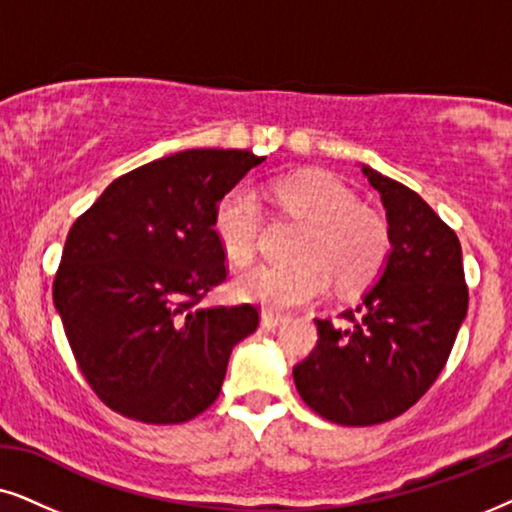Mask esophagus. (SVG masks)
<instances>
[{"label":"esophagus","mask_w":512,"mask_h":512,"mask_svg":"<svg viewBox=\"0 0 512 512\" xmlns=\"http://www.w3.org/2000/svg\"><path fill=\"white\" fill-rule=\"evenodd\" d=\"M288 316H283V313H274V311H262V325L269 327V330H274V327L283 325Z\"/></svg>","instance_id":"esophagus-1"}]
</instances>
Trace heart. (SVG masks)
<instances>
[{"instance_id": "obj_1", "label": "heart", "mask_w": 512, "mask_h": 512, "mask_svg": "<svg viewBox=\"0 0 512 512\" xmlns=\"http://www.w3.org/2000/svg\"><path fill=\"white\" fill-rule=\"evenodd\" d=\"M267 192L278 213L302 224L295 264H262L234 281L238 299L269 309H297L323 297L330 281L358 290L377 278L391 252V227L379 210L358 203L335 175L304 170L276 177ZM213 229L234 267L255 260L264 231V210L250 187L229 189L217 203Z\"/></svg>"}]
</instances>
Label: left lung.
Listing matches in <instances>:
<instances>
[{"label":"left lung","instance_id":"1","mask_svg":"<svg viewBox=\"0 0 512 512\" xmlns=\"http://www.w3.org/2000/svg\"><path fill=\"white\" fill-rule=\"evenodd\" d=\"M391 227L384 274L339 323L316 318L318 342L292 377L313 412L374 426L410 410L438 379L468 311L461 243L410 187L363 166Z\"/></svg>","mask_w":512,"mask_h":512}]
</instances>
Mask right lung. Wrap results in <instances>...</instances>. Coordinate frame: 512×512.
I'll return each mask as SVG.
<instances>
[{
  "mask_svg": "<svg viewBox=\"0 0 512 512\" xmlns=\"http://www.w3.org/2000/svg\"><path fill=\"white\" fill-rule=\"evenodd\" d=\"M248 149H187L117 177L74 220L53 281L67 342L93 393L121 417L182 424L220 395L255 304L203 309L227 281L217 203L262 163Z\"/></svg>",
  "mask_w": 512,
  "mask_h": 512,
  "instance_id": "1",
  "label": "right lung"
}]
</instances>
